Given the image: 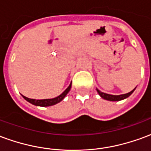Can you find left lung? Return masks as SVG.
Wrapping results in <instances>:
<instances>
[{
  "instance_id": "8db88e82",
  "label": "left lung",
  "mask_w": 151,
  "mask_h": 151,
  "mask_svg": "<svg viewBox=\"0 0 151 151\" xmlns=\"http://www.w3.org/2000/svg\"><path fill=\"white\" fill-rule=\"evenodd\" d=\"M135 88L133 89L132 91L129 92L127 94H124V95H109V94H106V93H104V92H101L99 90L97 89V91H98L99 95L101 96L102 98L104 99H107V100H109V101H120V100H122L124 99L128 98L133 91H134Z\"/></svg>"
}]
</instances>
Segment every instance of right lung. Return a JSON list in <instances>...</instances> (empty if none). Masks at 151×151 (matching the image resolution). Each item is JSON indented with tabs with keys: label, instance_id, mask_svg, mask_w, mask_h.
<instances>
[{
	"label": "right lung",
	"instance_id": "right-lung-1",
	"mask_svg": "<svg viewBox=\"0 0 151 151\" xmlns=\"http://www.w3.org/2000/svg\"><path fill=\"white\" fill-rule=\"evenodd\" d=\"M71 85L72 83H70V85L69 86V87L66 89L65 91L63 92L61 95H60L59 96H57L56 98L53 99H29L26 96H23V98L28 101L29 103H31L32 104L35 105V106H40V107H48V106H52V105H55L56 104H58L59 102L63 100V99L65 97V95L69 93L71 88Z\"/></svg>",
	"mask_w": 151,
	"mask_h": 151
}]
</instances>
